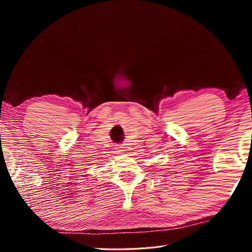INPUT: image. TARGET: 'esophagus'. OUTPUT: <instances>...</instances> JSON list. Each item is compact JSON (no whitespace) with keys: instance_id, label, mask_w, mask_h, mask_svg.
I'll list each match as a JSON object with an SVG mask.
<instances>
[{"instance_id":"1","label":"esophagus","mask_w":252,"mask_h":252,"mask_svg":"<svg viewBox=\"0 0 252 252\" xmlns=\"http://www.w3.org/2000/svg\"><path fill=\"white\" fill-rule=\"evenodd\" d=\"M117 150L119 153H126V144H119V146L117 147Z\"/></svg>"}]
</instances>
